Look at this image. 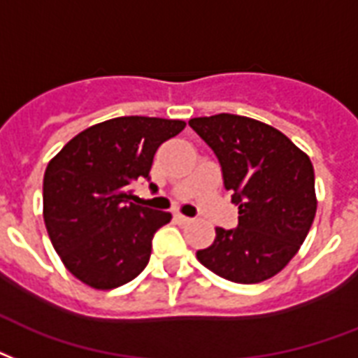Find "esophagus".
<instances>
[{
	"instance_id": "esophagus-1",
	"label": "esophagus",
	"mask_w": 358,
	"mask_h": 358,
	"mask_svg": "<svg viewBox=\"0 0 358 358\" xmlns=\"http://www.w3.org/2000/svg\"><path fill=\"white\" fill-rule=\"evenodd\" d=\"M174 222L182 223V225H187V223H191V222H193V220H191V217H187V215L176 212V214H174Z\"/></svg>"
}]
</instances>
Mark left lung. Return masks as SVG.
I'll return each instance as SVG.
<instances>
[{"label":"left lung","instance_id":"8db88e82","mask_svg":"<svg viewBox=\"0 0 358 358\" xmlns=\"http://www.w3.org/2000/svg\"><path fill=\"white\" fill-rule=\"evenodd\" d=\"M189 125L220 159L225 189L238 204V225L215 227L199 250L201 264L234 283L276 276L296 255L312 227L317 197L313 165L282 131L259 120L215 114Z\"/></svg>","mask_w":358,"mask_h":358}]
</instances>
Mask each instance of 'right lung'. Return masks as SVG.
<instances>
[{"mask_svg":"<svg viewBox=\"0 0 358 358\" xmlns=\"http://www.w3.org/2000/svg\"><path fill=\"white\" fill-rule=\"evenodd\" d=\"M182 120L122 116L73 136L54 155L43 180V217L54 250L90 287L114 289L148 264L155 231L171 212L129 203L131 184L150 180L161 144Z\"/></svg>","mask_w":358,"mask_h":358,"instance_id":"1","label":"right lung"}]
</instances>
